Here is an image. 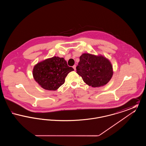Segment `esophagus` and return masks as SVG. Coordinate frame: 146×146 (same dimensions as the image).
Returning <instances> with one entry per match:
<instances>
[{"label": "esophagus", "instance_id": "34e87169", "mask_svg": "<svg viewBox=\"0 0 146 146\" xmlns=\"http://www.w3.org/2000/svg\"><path fill=\"white\" fill-rule=\"evenodd\" d=\"M73 69L76 70V65H74L73 66Z\"/></svg>", "mask_w": 146, "mask_h": 146}]
</instances>
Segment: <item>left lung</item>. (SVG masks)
Instances as JSON below:
<instances>
[{"mask_svg": "<svg viewBox=\"0 0 146 146\" xmlns=\"http://www.w3.org/2000/svg\"><path fill=\"white\" fill-rule=\"evenodd\" d=\"M76 73L84 82L92 87H100L108 83L113 76L111 63L102 55L83 54L76 66Z\"/></svg>", "mask_w": 146, "mask_h": 146, "instance_id": "1", "label": "left lung"}]
</instances>
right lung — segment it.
<instances>
[{
	"mask_svg": "<svg viewBox=\"0 0 146 146\" xmlns=\"http://www.w3.org/2000/svg\"><path fill=\"white\" fill-rule=\"evenodd\" d=\"M74 69L68 66L63 57L54 56L35 65L33 76L43 89L56 90L64 84L65 78Z\"/></svg>",
	"mask_w": 146,
	"mask_h": 146,
	"instance_id": "obj_1",
	"label": "right lung"
}]
</instances>
